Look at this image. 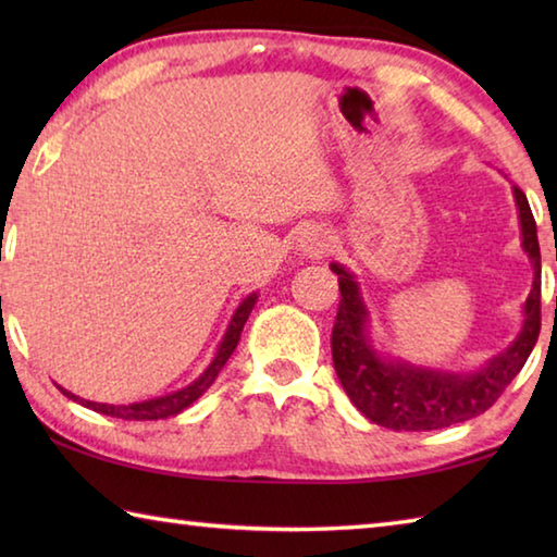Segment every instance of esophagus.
<instances>
[{"instance_id":"1","label":"esophagus","mask_w":557,"mask_h":557,"mask_svg":"<svg viewBox=\"0 0 557 557\" xmlns=\"http://www.w3.org/2000/svg\"><path fill=\"white\" fill-rule=\"evenodd\" d=\"M329 245L332 243H329V235L322 228H309L301 233V238H299V250L309 258H322L329 250Z\"/></svg>"}]
</instances>
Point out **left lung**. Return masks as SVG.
I'll return each mask as SVG.
<instances>
[{
    "instance_id": "left-lung-1",
    "label": "left lung",
    "mask_w": 557,
    "mask_h": 557,
    "mask_svg": "<svg viewBox=\"0 0 557 557\" xmlns=\"http://www.w3.org/2000/svg\"><path fill=\"white\" fill-rule=\"evenodd\" d=\"M513 201L523 252L533 265V285L523 305L521 332L511 346L488 358L476 371L425 369L403 358L383 356L373 346L371 312L356 275L338 262L329 265L338 275L342 289L332 332L334 369L348 398L375 425L398 432L457 425L492 408L523 369L541 334V248L531 206L518 186H513Z\"/></svg>"
}]
</instances>
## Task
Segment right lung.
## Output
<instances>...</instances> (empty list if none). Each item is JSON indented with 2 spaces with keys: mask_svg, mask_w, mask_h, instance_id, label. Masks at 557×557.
Segmentation results:
<instances>
[{
  "mask_svg": "<svg viewBox=\"0 0 557 557\" xmlns=\"http://www.w3.org/2000/svg\"><path fill=\"white\" fill-rule=\"evenodd\" d=\"M258 301V292H252V295L245 297L238 309H235L228 329H225V334L221 338L219 348H215V354L211 358V363L206 366V371L199 375V379L191 381L184 388H178L174 393H166V395H159V398H149L143 403H129V405H108V403H92V400H83L78 395L69 393L65 388L63 395H69L71 400L86 405V408L102 412V414H110V418H120V420H166V418H174V414L184 412L188 405H194L196 400L201 398V395L211 388V383L215 381V375L221 373V369L228 361L231 354L235 351V346L240 342V334H243V326L248 322V317L252 312V307H256Z\"/></svg>",
  "mask_w": 557,
  "mask_h": 557,
  "instance_id": "obj_1",
  "label": "right lung"
}]
</instances>
